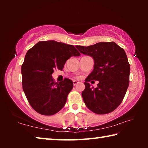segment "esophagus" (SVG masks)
<instances>
[{
    "instance_id": "1",
    "label": "esophagus",
    "mask_w": 148,
    "mask_h": 148,
    "mask_svg": "<svg viewBox=\"0 0 148 148\" xmlns=\"http://www.w3.org/2000/svg\"><path fill=\"white\" fill-rule=\"evenodd\" d=\"M79 83V82H77V81H76V80H74L73 81V84H74V86H76L77 84H78Z\"/></svg>"
}]
</instances>
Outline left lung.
Segmentation results:
<instances>
[{"label": "left lung", "instance_id": "left-lung-1", "mask_svg": "<svg viewBox=\"0 0 148 148\" xmlns=\"http://www.w3.org/2000/svg\"><path fill=\"white\" fill-rule=\"evenodd\" d=\"M76 47L95 61L93 71L85 80L86 88L82 92L86 106L97 114L113 112L121 103L129 84L130 64L124 49L114 42ZM91 80L99 82L96 88L90 86Z\"/></svg>", "mask_w": 148, "mask_h": 148}]
</instances>
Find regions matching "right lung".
Instances as JSON below:
<instances>
[{"instance_id": "1", "label": "right lung", "mask_w": 148, "mask_h": 148, "mask_svg": "<svg viewBox=\"0 0 148 148\" xmlns=\"http://www.w3.org/2000/svg\"><path fill=\"white\" fill-rule=\"evenodd\" d=\"M79 56L74 46L55 40L39 42L28 50L21 66L22 86L36 112L51 116L64 107L73 82L66 77L55 82L51 74L56 69L62 71L71 57Z\"/></svg>"}]
</instances>
